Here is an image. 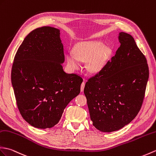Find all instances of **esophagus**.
<instances>
[{
    "label": "esophagus",
    "instance_id": "1",
    "mask_svg": "<svg viewBox=\"0 0 156 156\" xmlns=\"http://www.w3.org/2000/svg\"><path fill=\"white\" fill-rule=\"evenodd\" d=\"M84 86H85V82H83L82 83V84H81V92H83L84 91Z\"/></svg>",
    "mask_w": 156,
    "mask_h": 156
}]
</instances>
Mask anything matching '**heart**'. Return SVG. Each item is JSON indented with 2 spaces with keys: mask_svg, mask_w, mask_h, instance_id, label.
<instances>
[{
  "mask_svg": "<svg viewBox=\"0 0 156 156\" xmlns=\"http://www.w3.org/2000/svg\"><path fill=\"white\" fill-rule=\"evenodd\" d=\"M74 53L68 52L67 54L68 66L71 68H77L80 66L78 59L87 60V68L94 73L100 72L106 65L111 54V49L101 41H89L76 45Z\"/></svg>",
  "mask_w": 156,
  "mask_h": 156,
  "instance_id": "obj_1",
  "label": "heart"
}]
</instances>
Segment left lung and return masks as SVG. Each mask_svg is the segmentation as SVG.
<instances>
[{
  "mask_svg": "<svg viewBox=\"0 0 156 156\" xmlns=\"http://www.w3.org/2000/svg\"><path fill=\"white\" fill-rule=\"evenodd\" d=\"M120 42L110 62L86 83L84 92L93 126L112 132L129 124L144 100L149 69L131 35L119 32Z\"/></svg>",
  "mask_w": 156,
  "mask_h": 156,
  "instance_id": "left-lung-1",
  "label": "left lung"
}]
</instances>
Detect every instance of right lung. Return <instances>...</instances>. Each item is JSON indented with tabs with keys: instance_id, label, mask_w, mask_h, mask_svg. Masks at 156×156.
<instances>
[{
	"instance_id": "right-lung-1",
	"label": "right lung",
	"mask_w": 156,
	"mask_h": 156,
	"mask_svg": "<svg viewBox=\"0 0 156 156\" xmlns=\"http://www.w3.org/2000/svg\"><path fill=\"white\" fill-rule=\"evenodd\" d=\"M60 30L38 28L24 39L14 57L11 82L17 106L33 127H54L65 108L80 92L83 80L67 74Z\"/></svg>"
}]
</instances>
